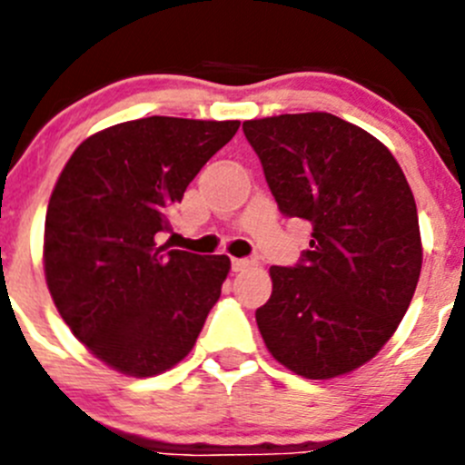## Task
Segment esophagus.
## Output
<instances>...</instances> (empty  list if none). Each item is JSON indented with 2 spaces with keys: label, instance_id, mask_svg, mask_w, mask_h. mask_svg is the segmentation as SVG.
I'll list each match as a JSON object with an SVG mask.
<instances>
[{
  "label": "esophagus",
  "instance_id": "esophagus-1",
  "mask_svg": "<svg viewBox=\"0 0 465 465\" xmlns=\"http://www.w3.org/2000/svg\"><path fill=\"white\" fill-rule=\"evenodd\" d=\"M255 264L252 260H246V257H232V271H246Z\"/></svg>",
  "mask_w": 465,
  "mask_h": 465
}]
</instances>
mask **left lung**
<instances>
[{"label": "left lung", "mask_w": 465, "mask_h": 465, "mask_svg": "<svg viewBox=\"0 0 465 465\" xmlns=\"http://www.w3.org/2000/svg\"><path fill=\"white\" fill-rule=\"evenodd\" d=\"M284 217L312 226L296 266H271L255 312L271 355L307 380L373 360L402 321L422 266L416 201L391 151L330 113L243 122Z\"/></svg>", "instance_id": "8db88e82"}]
</instances>
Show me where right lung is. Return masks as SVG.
Returning a JSON list of instances; mask_svg holds the SVG:
<instances>
[{
    "mask_svg": "<svg viewBox=\"0 0 465 465\" xmlns=\"http://www.w3.org/2000/svg\"><path fill=\"white\" fill-rule=\"evenodd\" d=\"M239 122L144 117L94 133L67 160L45 219V278L74 337L110 369L153 378L185 360L231 271L158 234Z\"/></svg>",
    "mask_w": 465,
    "mask_h": 465,
    "instance_id": "obj_1",
    "label": "right lung"
}]
</instances>
